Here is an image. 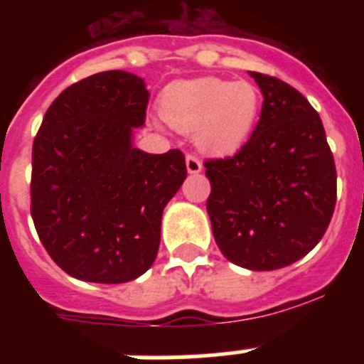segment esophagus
<instances>
[{
    "mask_svg": "<svg viewBox=\"0 0 364 364\" xmlns=\"http://www.w3.org/2000/svg\"><path fill=\"white\" fill-rule=\"evenodd\" d=\"M186 167H188L189 175H198L202 171V162L195 154H188L186 156Z\"/></svg>",
    "mask_w": 364,
    "mask_h": 364,
    "instance_id": "34e87169",
    "label": "esophagus"
}]
</instances>
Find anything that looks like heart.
Listing matches in <instances>:
<instances>
[{"label": "heart", "mask_w": 364, "mask_h": 364, "mask_svg": "<svg viewBox=\"0 0 364 364\" xmlns=\"http://www.w3.org/2000/svg\"><path fill=\"white\" fill-rule=\"evenodd\" d=\"M259 111V89L246 80H180L160 96L164 120L182 133L195 134L197 146L217 156L237 153L246 144Z\"/></svg>", "instance_id": "1"}]
</instances>
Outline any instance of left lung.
<instances>
[{"label":"left lung","instance_id":"1","mask_svg":"<svg viewBox=\"0 0 364 364\" xmlns=\"http://www.w3.org/2000/svg\"><path fill=\"white\" fill-rule=\"evenodd\" d=\"M264 96L259 124L231 159L208 160L213 237L240 268L294 264L323 239L333 215L337 175L323 122L304 96L250 70Z\"/></svg>","mask_w":364,"mask_h":364}]
</instances>
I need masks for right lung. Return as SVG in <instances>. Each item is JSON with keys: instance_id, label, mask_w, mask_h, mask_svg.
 Wrapping results in <instances>:
<instances>
[{"instance_id": "1", "label": "right lung", "mask_w": 364, "mask_h": 364, "mask_svg": "<svg viewBox=\"0 0 364 364\" xmlns=\"http://www.w3.org/2000/svg\"><path fill=\"white\" fill-rule=\"evenodd\" d=\"M147 102L136 74L105 70L67 87L45 112L32 144L31 213L70 277L120 284L156 259L164 208L188 169L182 151L133 146Z\"/></svg>"}]
</instances>
